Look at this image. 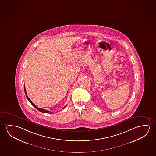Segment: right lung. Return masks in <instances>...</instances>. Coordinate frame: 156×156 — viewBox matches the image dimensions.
<instances>
[{
  "label": "right lung",
  "mask_w": 156,
  "mask_h": 156,
  "mask_svg": "<svg viewBox=\"0 0 156 156\" xmlns=\"http://www.w3.org/2000/svg\"><path fill=\"white\" fill-rule=\"evenodd\" d=\"M24 91H25V95H26V97H27V99H28V101L30 102V103L32 105L34 106V108H37L38 110L39 111H40V112H43V113H51V112H50V111H48V110H44V109H43V108H39L37 106L35 105H34V104L32 101L30 99H29V97H27V92H26V90H25V85H24ZM66 106V105L65 106V107L64 108H62V109H64V108H65Z\"/></svg>",
  "instance_id": "add662e5"
}]
</instances>
